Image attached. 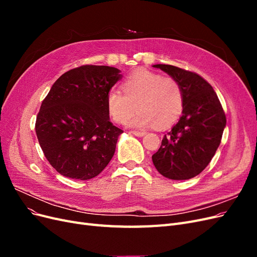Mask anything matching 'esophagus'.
<instances>
[{
  "label": "esophagus",
  "mask_w": 257,
  "mask_h": 257,
  "mask_svg": "<svg viewBox=\"0 0 257 257\" xmlns=\"http://www.w3.org/2000/svg\"><path fill=\"white\" fill-rule=\"evenodd\" d=\"M131 133L138 137H143L144 135H146V132H143V131H132Z\"/></svg>",
  "instance_id": "obj_1"
}]
</instances>
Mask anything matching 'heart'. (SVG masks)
<instances>
[{
    "label": "heart",
    "mask_w": 257,
    "mask_h": 257,
    "mask_svg": "<svg viewBox=\"0 0 257 257\" xmlns=\"http://www.w3.org/2000/svg\"><path fill=\"white\" fill-rule=\"evenodd\" d=\"M122 92L111 90L106 97L107 109L118 123L127 121L132 127L172 125L183 110V91L173 77L139 69L122 83Z\"/></svg>",
    "instance_id": "heart-1"
}]
</instances>
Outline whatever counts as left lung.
<instances>
[{"instance_id":"obj_1","label":"left lung","mask_w":257,"mask_h":257,"mask_svg":"<svg viewBox=\"0 0 257 257\" xmlns=\"http://www.w3.org/2000/svg\"><path fill=\"white\" fill-rule=\"evenodd\" d=\"M180 83L183 110L178 123L162 141L152 162L158 172L172 180L199 175L212 160L226 125L216 93L203 77L173 65L155 64Z\"/></svg>"}]
</instances>
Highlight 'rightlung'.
Masks as SVG:
<instances>
[{
	"label": "right lung",
	"instance_id": "1",
	"mask_svg": "<svg viewBox=\"0 0 257 257\" xmlns=\"http://www.w3.org/2000/svg\"><path fill=\"white\" fill-rule=\"evenodd\" d=\"M121 78L115 67L82 65L62 75L43 100L36 135L62 176L89 180L112 159L123 131L109 121L106 97Z\"/></svg>",
	"mask_w": 257,
	"mask_h": 257
}]
</instances>
